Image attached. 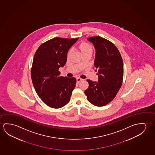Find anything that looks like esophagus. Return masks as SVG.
Segmentation results:
<instances>
[{"instance_id":"esophagus-1","label":"esophagus","mask_w":155,"mask_h":155,"mask_svg":"<svg viewBox=\"0 0 155 155\" xmlns=\"http://www.w3.org/2000/svg\"><path fill=\"white\" fill-rule=\"evenodd\" d=\"M83 80V79H81L80 78H76V81L78 82H80V81H82Z\"/></svg>"}]
</instances>
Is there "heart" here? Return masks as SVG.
Masks as SVG:
<instances>
[{"label": "heart", "instance_id": "1", "mask_svg": "<svg viewBox=\"0 0 155 155\" xmlns=\"http://www.w3.org/2000/svg\"><path fill=\"white\" fill-rule=\"evenodd\" d=\"M79 48H80V50H81L82 53L87 52V51H92L91 46L89 45L88 44H86V43H84V44H82L80 45ZM71 53V50H70L69 52H68V57H69Z\"/></svg>", "mask_w": 155, "mask_h": 155}]
</instances>
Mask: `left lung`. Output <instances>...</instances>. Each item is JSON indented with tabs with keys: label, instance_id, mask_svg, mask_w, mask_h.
<instances>
[{
	"label": "left lung",
	"instance_id": "obj_1",
	"mask_svg": "<svg viewBox=\"0 0 155 155\" xmlns=\"http://www.w3.org/2000/svg\"><path fill=\"white\" fill-rule=\"evenodd\" d=\"M87 40L93 43L96 51L94 60L98 82L87 80L89 87L84 91L89 102L102 107L115 98L122 84L123 60L117 47L111 42L99 36Z\"/></svg>",
	"mask_w": 155,
	"mask_h": 155
}]
</instances>
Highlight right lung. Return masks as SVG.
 Masks as SVG:
<instances>
[{
    "label": "right lung",
    "mask_w": 155,
    "mask_h": 155,
    "mask_svg": "<svg viewBox=\"0 0 155 155\" xmlns=\"http://www.w3.org/2000/svg\"><path fill=\"white\" fill-rule=\"evenodd\" d=\"M78 39L54 38L41 45L35 53L32 83L42 101L51 108L66 105L75 87L76 79L60 76L59 69L66 63L68 50Z\"/></svg>",
    "instance_id": "1"
}]
</instances>
